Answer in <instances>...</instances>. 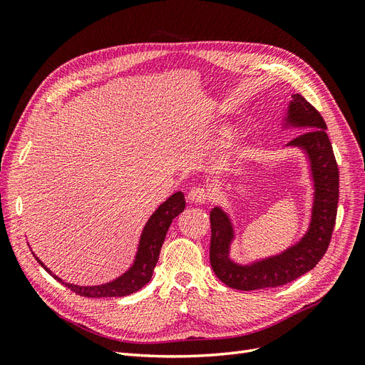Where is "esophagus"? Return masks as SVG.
<instances>
[{
    "label": "esophagus",
    "mask_w": 365,
    "mask_h": 365,
    "mask_svg": "<svg viewBox=\"0 0 365 365\" xmlns=\"http://www.w3.org/2000/svg\"><path fill=\"white\" fill-rule=\"evenodd\" d=\"M207 197L208 193L204 187H193V189H190L189 195H187V200L193 204H204L207 201Z\"/></svg>",
    "instance_id": "obj_1"
}]
</instances>
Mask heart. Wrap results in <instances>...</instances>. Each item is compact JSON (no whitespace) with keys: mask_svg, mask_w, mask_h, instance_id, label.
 I'll return each mask as SVG.
<instances>
[{"mask_svg":"<svg viewBox=\"0 0 365 365\" xmlns=\"http://www.w3.org/2000/svg\"><path fill=\"white\" fill-rule=\"evenodd\" d=\"M235 134V128L233 126H222L219 129V134H217V138H219V143H225L228 141L231 137H233Z\"/></svg>","mask_w":365,"mask_h":365,"instance_id":"obj_1","label":"heart"}]
</instances>
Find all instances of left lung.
Returning <instances> with one entry per match:
<instances>
[{
    "label": "left lung",
    "mask_w": 365,
    "mask_h": 365,
    "mask_svg": "<svg viewBox=\"0 0 365 365\" xmlns=\"http://www.w3.org/2000/svg\"><path fill=\"white\" fill-rule=\"evenodd\" d=\"M284 128L306 130L286 146L302 149L311 165L314 182L311 222L304 236L277 256L240 264L230 257V247L235 239L231 219L222 208L215 207L210 212V263L217 279L233 289L277 288L302 277L322 260L334 233L339 196V172L326 132V121L302 94H292L284 117Z\"/></svg>",
    "instance_id": "8db88e82"
}]
</instances>
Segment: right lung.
<instances>
[{"label":"right lung","mask_w":365,"mask_h":365,"mask_svg":"<svg viewBox=\"0 0 365 365\" xmlns=\"http://www.w3.org/2000/svg\"><path fill=\"white\" fill-rule=\"evenodd\" d=\"M185 200L182 192H176L172 196L165 200L153 215L149 217L143 233L140 236V244L135 254V260L132 263V267L121 274L115 280L97 284V286H79L63 282L58 275H54L46 264H43L33 252V256L41 263V267L50 272L54 279L63 286H67L73 292L79 294L81 297L88 298H106V297H126L129 294H134L140 291L143 286L148 284L152 279L153 268L158 262L160 251L163 247V242L168 235V230L172 224V220L184 212Z\"/></svg>","instance_id":"1"}]
</instances>
